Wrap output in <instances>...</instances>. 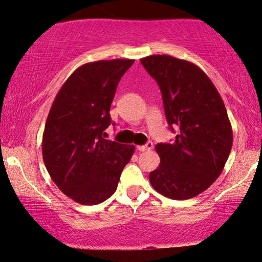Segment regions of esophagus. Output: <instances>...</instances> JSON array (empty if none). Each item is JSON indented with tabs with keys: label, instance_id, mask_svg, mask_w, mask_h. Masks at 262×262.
<instances>
[{
	"label": "esophagus",
	"instance_id": "34e87169",
	"mask_svg": "<svg viewBox=\"0 0 262 262\" xmlns=\"http://www.w3.org/2000/svg\"><path fill=\"white\" fill-rule=\"evenodd\" d=\"M152 147H153L152 142H147V144H146V145L138 146L137 148H138L140 152H147V151H149V149H152Z\"/></svg>",
	"mask_w": 262,
	"mask_h": 262
}]
</instances>
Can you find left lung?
<instances>
[{
  "label": "left lung",
  "mask_w": 262,
  "mask_h": 262,
  "mask_svg": "<svg viewBox=\"0 0 262 262\" xmlns=\"http://www.w3.org/2000/svg\"><path fill=\"white\" fill-rule=\"evenodd\" d=\"M159 85L172 144L156 146L160 164L149 172L152 187L164 196L187 200L206 190L221 175L232 147V129L213 82L191 62L169 55L141 58Z\"/></svg>",
  "instance_id": "left-lung-1"
}]
</instances>
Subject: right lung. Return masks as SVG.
I'll list each match as a JSON object with an SVG mask.
<instances>
[{
	"mask_svg": "<svg viewBox=\"0 0 262 262\" xmlns=\"http://www.w3.org/2000/svg\"><path fill=\"white\" fill-rule=\"evenodd\" d=\"M134 60L90 62L63 83L45 123L43 159L62 193L81 205H97L116 191L133 145L103 138L111 124L117 85Z\"/></svg>",
	"mask_w": 262,
	"mask_h": 262,
	"instance_id": "1",
	"label": "right lung"
}]
</instances>
